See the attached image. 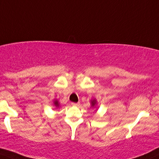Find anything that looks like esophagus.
Masks as SVG:
<instances>
[{
	"mask_svg": "<svg viewBox=\"0 0 159 159\" xmlns=\"http://www.w3.org/2000/svg\"><path fill=\"white\" fill-rule=\"evenodd\" d=\"M71 105H73V106H79L80 103H74V102H72Z\"/></svg>",
	"mask_w": 159,
	"mask_h": 159,
	"instance_id": "obj_1",
	"label": "esophagus"
}]
</instances>
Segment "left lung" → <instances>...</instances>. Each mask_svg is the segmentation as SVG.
<instances>
[{"mask_svg":"<svg viewBox=\"0 0 159 159\" xmlns=\"http://www.w3.org/2000/svg\"><path fill=\"white\" fill-rule=\"evenodd\" d=\"M97 105V101L96 99H91V107L93 108H96Z\"/></svg>","mask_w":159,"mask_h":159,"instance_id":"1","label":"left lung"}]
</instances>
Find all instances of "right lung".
<instances>
[{"mask_svg":"<svg viewBox=\"0 0 159 159\" xmlns=\"http://www.w3.org/2000/svg\"><path fill=\"white\" fill-rule=\"evenodd\" d=\"M53 104H54V106L57 107V108H59L60 107V104L57 99H54V102H53Z\"/></svg>","mask_w":159,"mask_h":159,"instance_id":"obj_1","label":"right lung"}]
</instances>
